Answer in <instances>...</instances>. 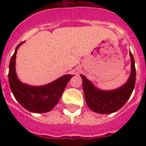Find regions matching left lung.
Listing matches in <instances>:
<instances>
[{"label":"left lung","instance_id":"left-lung-1","mask_svg":"<svg viewBox=\"0 0 146 146\" xmlns=\"http://www.w3.org/2000/svg\"><path fill=\"white\" fill-rule=\"evenodd\" d=\"M131 57V73L129 80L123 86L111 91H103L96 89L94 85L81 75L82 87L86 102L92 111L98 113H111L122 108L131 96L136 82V68L133 56L129 52Z\"/></svg>","mask_w":146,"mask_h":146}]
</instances>
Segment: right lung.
Listing matches in <instances>:
<instances>
[{"label":"right lung","instance_id":"add662e5","mask_svg":"<svg viewBox=\"0 0 146 146\" xmlns=\"http://www.w3.org/2000/svg\"><path fill=\"white\" fill-rule=\"evenodd\" d=\"M16 48L9 65V84L15 98L24 108L34 113H46L52 110L58 103L64 90L73 76L65 75L49 84L42 86H31L22 83L15 71L17 49Z\"/></svg>","mask_w":146,"mask_h":146}]
</instances>
